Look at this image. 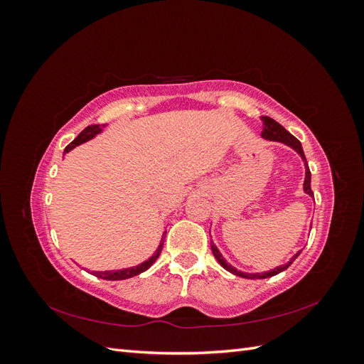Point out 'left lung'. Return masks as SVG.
Returning <instances> with one entry per match:
<instances>
[{"instance_id":"left-lung-1","label":"left lung","mask_w":364,"mask_h":364,"mask_svg":"<svg viewBox=\"0 0 364 364\" xmlns=\"http://www.w3.org/2000/svg\"><path fill=\"white\" fill-rule=\"evenodd\" d=\"M261 121H262V132H261V136L264 138V139H269V141H278V142H282V144H285V146H289V147H291L297 155H299L301 158H302V161H304V164H305V181H304V191L310 196V197H314V194H313V191H311V173H310V168H308V162H306V158H305V153H304V149H302V144H301V141L297 139V138H294L289 130H285L279 123H277V121H274L273 118H270V117H261ZM311 228V226H310ZM211 249H213V253H214V257H215V259L220 262V266H222L225 270H228V272H230V273H234V274H237V277H241V278H246V279H264V278H270V277H274V274H278V273H281V272H284V270H287L290 266H291V262L299 257V253L302 252V250H299V252H296L294 255L285 262V264H281V266H278V267H274V269H270V270H267V272H262V273H249V272H241V270H237L232 264H229L225 258H223V255L222 253H220V250H218V247L214 245V241L211 240Z\"/></svg>"}]
</instances>
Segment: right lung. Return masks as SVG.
<instances>
[{
    "label": "right lung",
    "mask_w": 364,
    "mask_h": 364,
    "mask_svg": "<svg viewBox=\"0 0 364 364\" xmlns=\"http://www.w3.org/2000/svg\"><path fill=\"white\" fill-rule=\"evenodd\" d=\"M106 127V124H91L87 126L85 130H82L79 136H77L71 144L67 146V149H65L63 153H68L70 150H73L74 147L83 144V142L92 139L94 136H97L98 134H102V130ZM167 232V230H165ZM165 232L162 234V238H161V243L158 246V249L155 250V253L153 255L146 259L144 262L138 264V266H134V267H127V269H118V270H105V272H92L94 277L97 278H102V279H107V281H121V279H129V278H134L136 277V274L146 272L153 262H155L158 259V257L161 255V250H162V246H164V240H165Z\"/></svg>",
    "instance_id": "add662e5"
}]
</instances>
